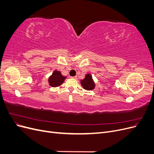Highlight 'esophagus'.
I'll return each mask as SVG.
<instances>
[{"label": "esophagus", "instance_id": "34e87169", "mask_svg": "<svg viewBox=\"0 0 154 154\" xmlns=\"http://www.w3.org/2000/svg\"><path fill=\"white\" fill-rule=\"evenodd\" d=\"M71 78L74 79V80H76V79H77V76H73V77H71Z\"/></svg>", "mask_w": 154, "mask_h": 154}]
</instances>
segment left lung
Listing matches in <instances>:
<instances>
[{"label": "left lung", "instance_id": "8db88e82", "mask_svg": "<svg viewBox=\"0 0 154 154\" xmlns=\"http://www.w3.org/2000/svg\"><path fill=\"white\" fill-rule=\"evenodd\" d=\"M81 85L84 89L87 91H91L95 87V83L92 80V76L89 74H86L85 78L81 80Z\"/></svg>", "mask_w": 154, "mask_h": 154}]
</instances>
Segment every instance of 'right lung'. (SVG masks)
I'll use <instances>...</instances> for the list:
<instances>
[{
  "label": "right lung",
  "mask_w": 154,
  "mask_h": 154,
  "mask_svg": "<svg viewBox=\"0 0 154 154\" xmlns=\"http://www.w3.org/2000/svg\"><path fill=\"white\" fill-rule=\"evenodd\" d=\"M66 78V77L62 76L61 72L60 71H54L52 74V75L49 78L48 81L49 85L51 87H56L62 85Z\"/></svg>",
  "instance_id": "obj_1"
}]
</instances>
